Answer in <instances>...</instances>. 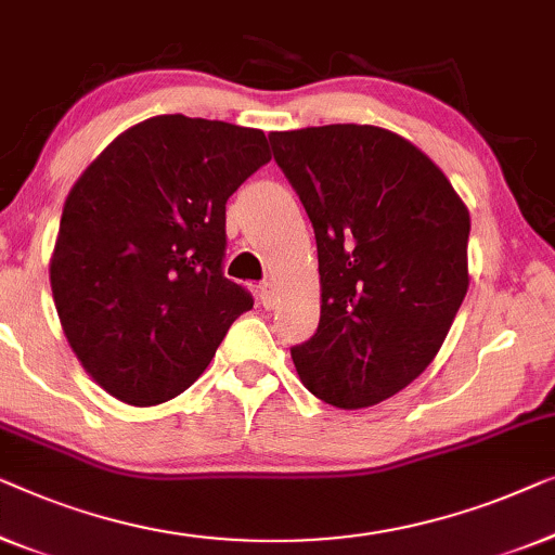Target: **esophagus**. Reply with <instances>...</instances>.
I'll return each mask as SVG.
<instances>
[{"instance_id": "1", "label": "esophagus", "mask_w": 555, "mask_h": 555, "mask_svg": "<svg viewBox=\"0 0 555 555\" xmlns=\"http://www.w3.org/2000/svg\"><path fill=\"white\" fill-rule=\"evenodd\" d=\"M259 299L263 304V309H274L276 307V288H274V284H271V281H263V284H261Z\"/></svg>"}]
</instances>
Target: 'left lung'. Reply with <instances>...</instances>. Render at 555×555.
Listing matches in <instances>:
<instances>
[{
	"mask_svg": "<svg viewBox=\"0 0 555 555\" xmlns=\"http://www.w3.org/2000/svg\"><path fill=\"white\" fill-rule=\"evenodd\" d=\"M317 238L322 317L292 347L311 395L370 408L425 372L467 294L470 216L440 168L374 125L271 132Z\"/></svg>",
	"mask_w": 555,
	"mask_h": 555,
	"instance_id": "1",
	"label": "left lung"
}]
</instances>
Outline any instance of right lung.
Returning <instances> with one entry per match:
<instances>
[{
    "mask_svg": "<svg viewBox=\"0 0 555 555\" xmlns=\"http://www.w3.org/2000/svg\"><path fill=\"white\" fill-rule=\"evenodd\" d=\"M269 160L261 130L158 115L115 138L69 191L52 296L105 392L135 408L173 400L254 307L223 276L225 201Z\"/></svg>",
    "mask_w": 555,
    "mask_h": 555,
    "instance_id": "1",
    "label": "right lung"
}]
</instances>
